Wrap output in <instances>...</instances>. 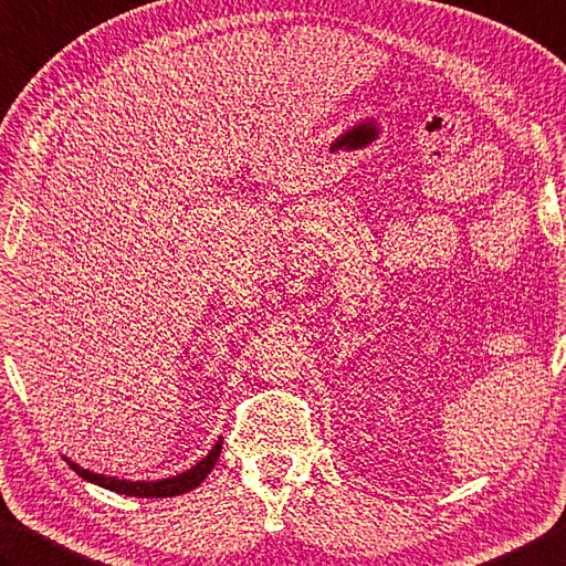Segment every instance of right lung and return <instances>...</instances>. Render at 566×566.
<instances>
[{"instance_id":"right-lung-1","label":"right lung","mask_w":566,"mask_h":566,"mask_svg":"<svg viewBox=\"0 0 566 566\" xmlns=\"http://www.w3.org/2000/svg\"><path fill=\"white\" fill-rule=\"evenodd\" d=\"M219 453H221V439L214 443V449H211L205 458L197 465H191L189 471L185 473H177L172 478H163V481H120V478H111V475H103V473H93L88 468H81L78 463L69 461V465L76 471L83 481L101 485L105 490H113V493H120V495H135V497H172V495H182L189 493V490H195L205 478L211 473V468L217 465L219 461Z\"/></svg>"}]
</instances>
